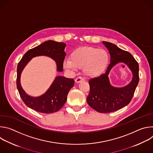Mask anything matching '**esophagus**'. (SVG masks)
<instances>
[{
    "instance_id": "34e87169",
    "label": "esophagus",
    "mask_w": 153,
    "mask_h": 153,
    "mask_svg": "<svg viewBox=\"0 0 153 153\" xmlns=\"http://www.w3.org/2000/svg\"><path fill=\"white\" fill-rule=\"evenodd\" d=\"M83 80H84V79H83V77H77V78L76 79L75 82H76V83H80V82L83 81Z\"/></svg>"
}]
</instances>
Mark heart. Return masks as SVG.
<instances>
[{
  "instance_id": "heart-1",
  "label": "heart",
  "mask_w": 153,
  "mask_h": 153,
  "mask_svg": "<svg viewBox=\"0 0 153 153\" xmlns=\"http://www.w3.org/2000/svg\"><path fill=\"white\" fill-rule=\"evenodd\" d=\"M108 62L109 55L106 51L93 47H85L75 50L71 53L70 59L64 61L63 65L71 70L83 68L86 76L96 77L104 71Z\"/></svg>"
}]
</instances>
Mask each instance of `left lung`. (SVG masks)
I'll return each mask as SVG.
<instances>
[{
    "mask_svg": "<svg viewBox=\"0 0 153 153\" xmlns=\"http://www.w3.org/2000/svg\"><path fill=\"white\" fill-rule=\"evenodd\" d=\"M103 43L110 51L111 63L105 73L89 80L90 89L86 101L96 111L108 113L120 110L131 100L139 81V64L129 52L119 48L112 43L104 41ZM119 62L126 63L134 74L130 83L119 89L112 87L107 77L112 67Z\"/></svg>",
    "mask_w": 153,
    "mask_h": 153,
    "instance_id": "obj_1",
    "label": "left lung"
}]
</instances>
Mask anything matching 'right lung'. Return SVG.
<instances>
[{
  "mask_svg": "<svg viewBox=\"0 0 153 153\" xmlns=\"http://www.w3.org/2000/svg\"><path fill=\"white\" fill-rule=\"evenodd\" d=\"M64 43L48 40L28 50L21 59L17 69V88L25 104L33 110L42 113H53L59 111L67 101L70 90L74 86L73 79L57 76L48 91L42 96L33 97L27 95L22 88L20 78L22 71L28 62L34 57L47 56L57 63L58 71H63V61L66 56Z\"/></svg>",
  "mask_w": 153,
  "mask_h": 153,
  "instance_id": "add662e5",
  "label": "right lung"
}]
</instances>
